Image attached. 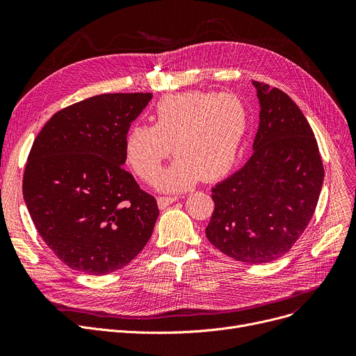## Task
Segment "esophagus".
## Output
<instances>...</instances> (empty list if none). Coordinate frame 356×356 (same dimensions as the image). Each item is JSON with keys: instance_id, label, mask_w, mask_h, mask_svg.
Returning <instances> with one entry per match:
<instances>
[{"instance_id": "1", "label": "esophagus", "mask_w": 356, "mask_h": 356, "mask_svg": "<svg viewBox=\"0 0 356 356\" xmlns=\"http://www.w3.org/2000/svg\"><path fill=\"white\" fill-rule=\"evenodd\" d=\"M176 200H179V196H159L157 197V203L160 209H165L168 204L175 203Z\"/></svg>"}]
</instances>
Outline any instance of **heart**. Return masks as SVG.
Listing matches in <instances>:
<instances>
[{
    "instance_id": "obj_1",
    "label": "heart",
    "mask_w": 356,
    "mask_h": 356,
    "mask_svg": "<svg viewBox=\"0 0 356 356\" xmlns=\"http://www.w3.org/2000/svg\"><path fill=\"white\" fill-rule=\"evenodd\" d=\"M149 121L128 129L127 160L148 181L173 147L177 157L156 183L163 191H183L200 177L215 180L231 170L245 136L247 108L232 93L188 90L163 97Z\"/></svg>"
}]
</instances>
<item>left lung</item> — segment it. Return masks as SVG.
<instances>
[{
	"label": "left lung",
	"mask_w": 356,
	"mask_h": 356,
	"mask_svg": "<svg viewBox=\"0 0 356 356\" xmlns=\"http://www.w3.org/2000/svg\"><path fill=\"white\" fill-rule=\"evenodd\" d=\"M259 99L254 153L212 189L211 244L247 264L287 254L307 228L325 170L310 124L286 92L252 81Z\"/></svg>",
	"instance_id": "1"
}]
</instances>
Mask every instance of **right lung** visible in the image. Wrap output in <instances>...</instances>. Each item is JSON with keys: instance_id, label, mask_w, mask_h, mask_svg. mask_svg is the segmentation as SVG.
Segmentation results:
<instances>
[{"instance_id": "1", "label": "right lung", "mask_w": 356, "mask_h": 356, "mask_svg": "<svg viewBox=\"0 0 356 356\" xmlns=\"http://www.w3.org/2000/svg\"><path fill=\"white\" fill-rule=\"evenodd\" d=\"M152 93H102L60 109L35 137L23 196L60 261L89 275L131 263L152 238L159 208L122 164L125 136Z\"/></svg>"}]
</instances>
